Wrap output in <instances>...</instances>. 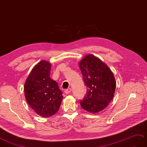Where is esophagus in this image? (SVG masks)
<instances>
[{
  "mask_svg": "<svg viewBox=\"0 0 147 147\" xmlns=\"http://www.w3.org/2000/svg\"><path fill=\"white\" fill-rule=\"evenodd\" d=\"M71 88H68V89H66L64 90V93H65L66 94H69L71 93Z\"/></svg>",
  "mask_w": 147,
  "mask_h": 147,
  "instance_id": "obj_1",
  "label": "esophagus"
}]
</instances>
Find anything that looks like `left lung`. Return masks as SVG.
Instances as JSON below:
<instances>
[{
  "mask_svg": "<svg viewBox=\"0 0 147 147\" xmlns=\"http://www.w3.org/2000/svg\"><path fill=\"white\" fill-rule=\"evenodd\" d=\"M79 66L84 84L86 96L80 101L82 108L88 112H100L107 107L114 96L116 81L107 64L92 54L81 60Z\"/></svg>",
  "mask_w": 147,
  "mask_h": 147,
  "instance_id": "obj_1",
  "label": "left lung"
}]
</instances>
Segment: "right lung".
<instances>
[{
    "instance_id": "obj_1",
    "label": "right lung",
    "mask_w": 147,
    "mask_h": 147,
    "mask_svg": "<svg viewBox=\"0 0 147 147\" xmlns=\"http://www.w3.org/2000/svg\"><path fill=\"white\" fill-rule=\"evenodd\" d=\"M51 64L41 61L33 67L24 84L27 103L37 114L50 117L58 111L63 100V92L56 81L50 78Z\"/></svg>"
}]
</instances>
